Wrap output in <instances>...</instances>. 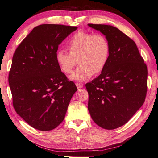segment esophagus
<instances>
[{"mask_svg": "<svg viewBox=\"0 0 158 158\" xmlns=\"http://www.w3.org/2000/svg\"><path fill=\"white\" fill-rule=\"evenodd\" d=\"M75 85H76L78 89H79V88H82V87H83V84H81V83H78V82H77V83H75Z\"/></svg>", "mask_w": 158, "mask_h": 158, "instance_id": "obj_1", "label": "esophagus"}]
</instances>
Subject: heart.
Instances as JSON below:
<instances>
[{"instance_id": "heart-1", "label": "heart", "mask_w": 158, "mask_h": 158, "mask_svg": "<svg viewBox=\"0 0 158 158\" xmlns=\"http://www.w3.org/2000/svg\"><path fill=\"white\" fill-rule=\"evenodd\" d=\"M67 48L69 52L63 49L56 52V60L60 70L69 74L78 60L80 65L70 77L73 80L83 81L101 73L110 59V43L103 35L77 32L69 40Z\"/></svg>"}]
</instances>
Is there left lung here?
I'll return each instance as SVG.
<instances>
[{
    "label": "left lung",
    "instance_id": "obj_1",
    "mask_svg": "<svg viewBox=\"0 0 158 158\" xmlns=\"http://www.w3.org/2000/svg\"><path fill=\"white\" fill-rule=\"evenodd\" d=\"M110 43V56L105 69L85 85L88 110L99 126H122L142 106L147 94L148 69L135 43L118 28L88 24Z\"/></svg>",
    "mask_w": 158,
    "mask_h": 158
}]
</instances>
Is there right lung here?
Listing matches in <instances>:
<instances>
[{"mask_svg":"<svg viewBox=\"0 0 158 158\" xmlns=\"http://www.w3.org/2000/svg\"><path fill=\"white\" fill-rule=\"evenodd\" d=\"M77 27L44 24L35 27L13 56L9 75L15 110L40 131H50L63 121L77 90L56 60L60 43Z\"/></svg>","mask_w":158,"mask_h":158,"instance_id":"add662e5","label":"right lung"}]
</instances>
